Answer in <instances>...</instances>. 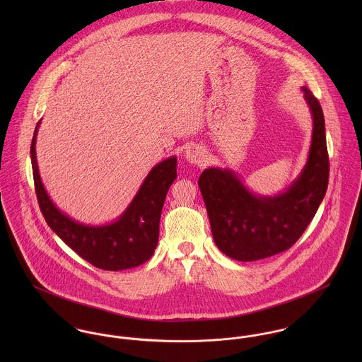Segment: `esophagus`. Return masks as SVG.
<instances>
[{
    "mask_svg": "<svg viewBox=\"0 0 362 362\" xmlns=\"http://www.w3.org/2000/svg\"><path fill=\"white\" fill-rule=\"evenodd\" d=\"M185 158L188 163H192V164H199V163H204L206 160V153L204 152L202 148L197 146V145H191L185 149Z\"/></svg>",
    "mask_w": 362,
    "mask_h": 362,
    "instance_id": "1",
    "label": "esophagus"
}]
</instances>
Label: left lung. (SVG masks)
<instances>
[{
    "mask_svg": "<svg viewBox=\"0 0 362 362\" xmlns=\"http://www.w3.org/2000/svg\"><path fill=\"white\" fill-rule=\"evenodd\" d=\"M301 89L312 117V139L307 163L284 191L259 195L231 168L209 167L199 177L213 240L231 259L252 262L288 250L325 198L329 157L323 111L310 89Z\"/></svg>",
    "mask_w": 362,
    "mask_h": 362,
    "instance_id": "left-lung-1",
    "label": "left lung"
}]
</instances>
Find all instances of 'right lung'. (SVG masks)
<instances>
[{
    "label": "right lung",
    "mask_w": 362,
    "mask_h": 362,
    "mask_svg": "<svg viewBox=\"0 0 362 362\" xmlns=\"http://www.w3.org/2000/svg\"><path fill=\"white\" fill-rule=\"evenodd\" d=\"M40 122L35 129L30 156L37 201L52 231L81 258L103 270H125L152 258L158 243V224L164 199L177 178V157L170 156L156 164L131 204L114 221L85 224L59 210L42 182L36 156Z\"/></svg>",
    "instance_id": "1"
}]
</instances>
